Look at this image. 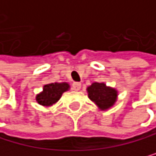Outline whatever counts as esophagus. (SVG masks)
<instances>
[{
  "label": "esophagus",
  "mask_w": 156,
  "mask_h": 156,
  "mask_svg": "<svg viewBox=\"0 0 156 156\" xmlns=\"http://www.w3.org/2000/svg\"><path fill=\"white\" fill-rule=\"evenodd\" d=\"M81 87V83H73V89L75 90V91H79Z\"/></svg>",
  "instance_id": "esophagus-1"
}]
</instances>
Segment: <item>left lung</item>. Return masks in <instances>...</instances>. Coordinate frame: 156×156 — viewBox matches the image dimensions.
Returning a JSON list of instances; mask_svg holds the SVG:
<instances>
[{
	"instance_id": "8db88e82",
	"label": "left lung",
	"mask_w": 156,
	"mask_h": 156,
	"mask_svg": "<svg viewBox=\"0 0 156 156\" xmlns=\"http://www.w3.org/2000/svg\"><path fill=\"white\" fill-rule=\"evenodd\" d=\"M88 98L97 105L100 110L111 108L117 101L118 91L104 83H93L86 88Z\"/></svg>"
}]
</instances>
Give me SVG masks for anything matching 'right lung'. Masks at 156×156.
Wrapping results in <instances>:
<instances>
[{
  "label": "right lung",
  "instance_id": "obj_1",
  "mask_svg": "<svg viewBox=\"0 0 156 156\" xmlns=\"http://www.w3.org/2000/svg\"><path fill=\"white\" fill-rule=\"evenodd\" d=\"M70 89V84L68 83H54L45 84L43 90L36 95V101L38 104L49 107L59 101L64 92Z\"/></svg>",
  "mask_w": 156,
  "mask_h": 156
}]
</instances>
